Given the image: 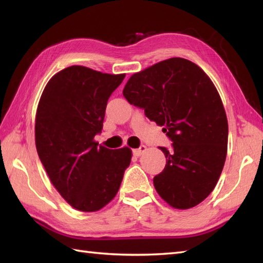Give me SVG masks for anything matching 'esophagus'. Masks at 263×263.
<instances>
[{
  "label": "esophagus",
  "mask_w": 263,
  "mask_h": 263,
  "mask_svg": "<svg viewBox=\"0 0 263 263\" xmlns=\"http://www.w3.org/2000/svg\"><path fill=\"white\" fill-rule=\"evenodd\" d=\"M147 152V147L146 146H141L140 148H138V149H135L133 150V155L135 156H141L143 153H146Z\"/></svg>",
  "instance_id": "1"
}]
</instances>
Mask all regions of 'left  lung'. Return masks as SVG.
I'll list each match as a JSON object with an SVG mask.
<instances>
[{"label":"left lung","mask_w":263,"mask_h":263,"mask_svg":"<svg viewBox=\"0 0 263 263\" xmlns=\"http://www.w3.org/2000/svg\"><path fill=\"white\" fill-rule=\"evenodd\" d=\"M173 141L166 166L154 177L160 198L190 209L208 197L227 155L228 123L221 98L205 72L191 61L172 58L131 76L123 89Z\"/></svg>","instance_id":"left-lung-1"}]
</instances>
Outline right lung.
Wrapping results in <instances>:
<instances>
[{
    "label": "right lung",
    "instance_id": "1",
    "mask_svg": "<svg viewBox=\"0 0 263 263\" xmlns=\"http://www.w3.org/2000/svg\"><path fill=\"white\" fill-rule=\"evenodd\" d=\"M125 74L72 65L54 74L39 99L36 149L54 187L74 209L92 212L119 192L130 148L111 150L93 140L102 132L107 100Z\"/></svg>",
    "mask_w": 263,
    "mask_h": 263
}]
</instances>
